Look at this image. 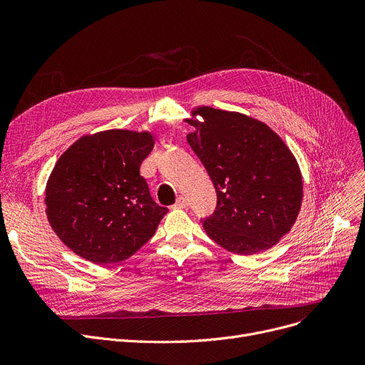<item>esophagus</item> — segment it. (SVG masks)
<instances>
[{
    "mask_svg": "<svg viewBox=\"0 0 365 365\" xmlns=\"http://www.w3.org/2000/svg\"><path fill=\"white\" fill-rule=\"evenodd\" d=\"M173 207H175V208H186L187 207V200L185 197H179Z\"/></svg>",
    "mask_w": 365,
    "mask_h": 365,
    "instance_id": "1",
    "label": "esophagus"
}]
</instances>
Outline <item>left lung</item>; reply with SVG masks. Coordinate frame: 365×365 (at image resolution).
<instances>
[{
  "label": "left lung",
  "mask_w": 365,
  "mask_h": 365,
  "mask_svg": "<svg viewBox=\"0 0 365 365\" xmlns=\"http://www.w3.org/2000/svg\"><path fill=\"white\" fill-rule=\"evenodd\" d=\"M185 121L194 127L186 140L217 194L216 212L202 223L207 235L241 256L269 250L290 232L302 207L293 152L269 125L241 112L201 105Z\"/></svg>",
  "instance_id": "obj_1"
}]
</instances>
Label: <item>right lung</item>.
<instances>
[{
	"mask_svg": "<svg viewBox=\"0 0 365 365\" xmlns=\"http://www.w3.org/2000/svg\"><path fill=\"white\" fill-rule=\"evenodd\" d=\"M155 140L148 130L84 134L57 160L46 185L47 220L71 250L108 266L136 253L168 210L150 198L140 164Z\"/></svg>",
	"mask_w": 365,
	"mask_h": 365,
	"instance_id": "obj_1",
	"label": "right lung"
}]
</instances>
